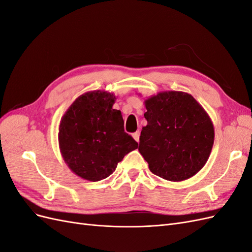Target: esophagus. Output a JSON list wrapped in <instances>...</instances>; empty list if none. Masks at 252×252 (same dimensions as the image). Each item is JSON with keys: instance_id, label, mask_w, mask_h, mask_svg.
<instances>
[{"instance_id": "obj_1", "label": "esophagus", "mask_w": 252, "mask_h": 252, "mask_svg": "<svg viewBox=\"0 0 252 252\" xmlns=\"http://www.w3.org/2000/svg\"><path fill=\"white\" fill-rule=\"evenodd\" d=\"M132 138H133L136 142H139V141H140V131L133 132V133H132Z\"/></svg>"}]
</instances>
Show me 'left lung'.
Masks as SVG:
<instances>
[{"mask_svg": "<svg viewBox=\"0 0 252 252\" xmlns=\"http://www.w3.org/2000/svg\"><path fill=\"white\" fill-rule=\"evenodd\" d=\"M147 126L139 151L150 171L167 181L191 178L207 162L215 140L208 114L192 95L165 91L145 101Z\"/></svg>", "mask_w": 252, "mask_h": 252, "instance_id": "1", "label": "left lung"}]
</instances>
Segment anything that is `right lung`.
<instances>
[{"mask_svg":"<svg viewBox=\"0 0 252 252\" xmlns=\"http://www.w3.org/2000/svg\"><path fill=\"white\" fill-rule=\"evenodd\" d=\"M114 100L105 91L87 93L72 103L60 124L64 161L75 174L91 182L109 177L118 163L138 148L124 131L121 111L112 108Z\"/></svg>","mask_w":252,"mask_h":252,"instance_id":"1","label":"right lung"}]
</instances>
